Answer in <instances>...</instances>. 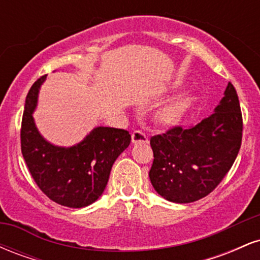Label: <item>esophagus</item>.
<instances>
[{
    "label": "esophagus",
    "instance_id": "obj_1",
    "mask_svg": "<svg viewBox=\"0 0 260 260\" xmlns=\"http://www.w3.org/2000/svg\"><path fill=\"white\" fill-rule=\"evenodd\" d=\"M132 143L137 144V143H148V136L143 131H134L132 133Z\"/></svg>",
    "mask_w": 260,
    "mask_h": 260
}]
</instances>
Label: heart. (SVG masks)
Returning <instances> with one entry per match:
<instances>
[{"mask_svg": "<svg viewBox=\"0 0 260 260\" xmlns=\"http://www.w3.org/2000/svg\"><path fill=\"white\" fill-rule=\"evenodd\" d=\"M193 101V96L190 94L182 95V96L176 98L166 104L157 112L156 118L160 123L162 124H175L183 117L188 107L190 106Z\"/></svg>", "mask_w": 260, "mask_h": 260, "instance_id": "obj_1", "label": "heart"}]
</instances>
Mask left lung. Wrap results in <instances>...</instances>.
Masks as SVG:
<instances>
[{
    "instance_id": "1",
    "label": "left lung",
    "mask_w": 260,
    "mask_h": 260,
    "mask_svg": "<svg viewBox=\"0 0 260 260\" xmlns=\"http://www.w3.org/2000/svg\"><path fill=\"white\" fill-rule=\"evenodd\" d=\"M215 112L196 126H175L150 138L154 161L149 171L157 193L174 203L207 197L234 165L242 143V112L229 83Z\"/></svg>"
}]
</instances>
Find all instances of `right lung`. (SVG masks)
I'll use <instances>...</instances> for the list:
<instances>
[{
  "mask_svg": "<svg viewBox=\"0 0 260 260\" xmlns=\"http://www.w3.org/2000/svg\"><path fill=\"white\" fill-rule=\"evenodd\" d=\"M46 74L40 77L25 99L20 128V148L35 183L51 201L68 208L88 207L103 194L113 162L131 143L126 129L98 127L79 144L55 147L35 127L32 112Z\"/></svg>",
  "mask_w": 260,
  "mask_h": 260,
  "instance_id": "right-lung-1",
  "label": "right lung"
}]
</instances>
